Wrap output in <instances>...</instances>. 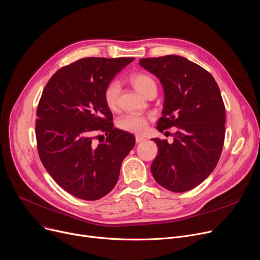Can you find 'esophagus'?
Wrapping results in <instances>:
<instances>
[{
    "mask_svg": "<svg viewBox=\"0 0 260 260\" xmlns=\"http://www.w3.org/2000/svg\"><path fill=\"white\" fill-rule=\"evenodd\" d=\"M144 140H145V138H143L142 136H136V142L137 143H140V142H142Z\"/></svg>",
    "mask_w": 260,
    "mask_h": 260,
    "instance_id": "obj_1",
    "label": "esophagus"
}]
</instances>
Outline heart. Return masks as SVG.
Instances as JSON below:
<instances>
[{"label": "heart", "instance_id": "heart-1", "mask_svg": "<svg viewBox=\"0 0 260 260\" xmlns=\"http://www.w3.org/2000/svg\"><path fill=\"white\" fill-rule=\"evenodd\" d=\"M131 83L141 94H145L151 89H156V83L153 78L144 73L134 74L131 77ZM121 85L119 81H111L104 90V101L108 108L115 109L118 104V98L120 94ZM118 126L128 133L142 134L148 126L145 118L138 115H125L118 121Z\"/></svg>", "mask_w": 260, "mask_h": 260}]
</instances>
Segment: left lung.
I'll use <instances>...</instances> for the list:
<instances>
[{
    "mask_svg": "<svg viewBox=\"0 0 260 260\" xmlns=\"http://www.w3.org/2000/svg\"><path fill=\"white\" fill-rule=\"evenodd\" d=\"M139 64L164 88L157 129L176 127L172 143L152 139L158 154L151 172L164 188L185 192L206 179L219 161L225 136V106L219 86L208 71L178 55L142 58Z\"/></svg>",
    "mask_w": 260,
    "mask_h": 260,
    "instance_id": "1",
    "label": "left lung"
}]
</instances>
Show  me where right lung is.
Wrapping results in <instances>:
<instances>
[{
  "label": "right lung",
  "instance_id": "obj_1",
  "mask_svg": "<svg viewBox=\"0 0 260 260\" xmlns=\"http://www.w3.org/2000/svg\"><path fill=\"white\" fill-rule=\"evenodd\" d=\"M135 58L88 57L56 72L37 108L36 138L40 159L62 189L86 201L108 194L116 186L134 135L114 127L104 90ZM108 138L96 146L92 136Z\"/></svg>",
  "mask_w": 260,
  "mask_h": 260
}]
</instances>
